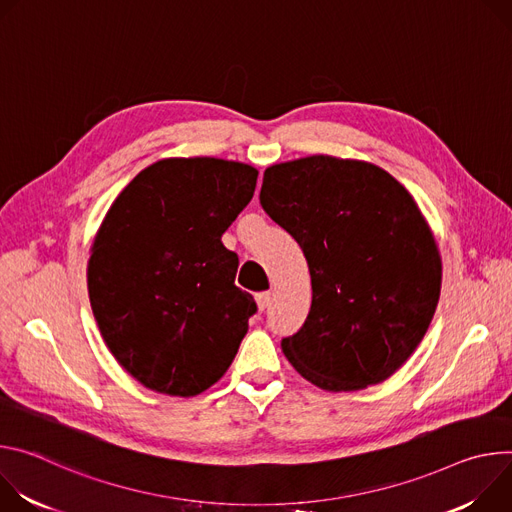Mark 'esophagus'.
<instances>
[{"label": "esophagus", "mask_w": 512, "mask_h": 512, "mask_svg": "<svg viewBox=\"0 0 512 512\" xmlns=\"http://www.w3.org/2000/svg\"><path fill=\"white\" fill-rule=\"evenodd\" d=\"M270 303H272V295L270 293H258L256 295V305H258L260 311H266L270 307Z\"/></svg>", "instance_id": "34e87169"}]
</instances>
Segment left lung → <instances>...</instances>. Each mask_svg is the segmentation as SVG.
Wrapping results in <instances>:
<instances>
[{
    "mask_svg": "<svg viewBox=\"0 0 512 512\" xmlns=\"http://www.w3.org/2000/svg\"><path fill=\"white\" fill-rule=\"evenodd\" d=\"M260 205L309 264L311 311L280 342L295 370L331 392L392 376L441 291L439 250L411 193L370 162L317 154L266 168Z\"/></svg>",
    "mask_w": 512,
    "mask_h": 512,
    "instance_id": "obj_1",
    "label": "left lung"
}]
</instances>
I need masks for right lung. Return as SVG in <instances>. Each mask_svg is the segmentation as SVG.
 I'll return each instance as SVG.
<instances>
[{"label":"right lung","mask_w":512,"mask_h":512,"mask_svg":"<svg viewBox=\"0 0 512 512\" xmlns=\"http://www.w3.org/2000/svg\"><path fill=\"white\" fill-rule=\"evenodd\" d=\"M258 170L221 158H166L109 207L87 285L109 352L156 392L193 396L215 384L258 311L236 287L238 254L221 236L250 203Z\"/></svg>","instance_id":"right-lung-1"}]
</instances>
